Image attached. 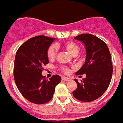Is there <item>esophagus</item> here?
<instances>
[{"mask_svg": "<svg viewBox=\"0 0 123 123\" xmlns=\"http://www.w3.org/2000/svg\"><path fill=\"white\" fill-rule=\"evenodd\" d=\"M62 80L66 81V82H68V81L71 80V78H68V77H62Z\"/></svg>", "mask_w": 123, "mask_h": 123, "instance_id": "esophagus-1", "label": "esophagus"}]
</instances>
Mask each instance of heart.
I'll return each mask as SVG.
<instances>
[{
    "mask_svg": "<svg viewBox=\"0 0 123 123\" xmlns=\"http://www.w3.org/2000/svg\"><path fill=\"white\" fill-rule=\"evenodd\" d=\"M64 46L67 51L73 56H76V55H78L80 51L79 46L73 41H67L64 43ZM56 53H57V46L56 45H52L50 46L47 49V56L49 60H50V61L53 60L56 57ZM63 70H64V72H68V68H64Z\"/></svg>",
    "mask_w": 123,
    "mask_h": 123,
    "instance_id": "heart-1",
    "label": "heart"
}]
</instances>
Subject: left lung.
Wrapping results in <instances>:
<instances>
[{"label":"left lung","mask_w":123,"mask_h":123,"mask_svg":"<svg viewBox=\"0 0 123 123\" xmlns=\"http://www.w3.org/2000/svg\"><path fill=\"white\" fill-rule=\"evenodd\" d=\"M74 39L84 43L86 55L84 64L76 74H86V78L81 80L82 83L74 80L78 86L72 94L78 100L90 102L103 95L111 82L113 74L111 53L105 43L95 35L85 33Z\"/></svg>","instance_id":"1"}]
</instances>
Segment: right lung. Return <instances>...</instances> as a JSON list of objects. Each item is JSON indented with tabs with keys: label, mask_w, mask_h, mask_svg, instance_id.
Returning a JSON list of instances; mask_svg holds the SVG:
<instances>
[{
	"label": "right lung",
	"mask_w": 123,
	"mask_h": 123,
	"mask_svg": "<svg viewBox=\"0 0 123 123\" xmlns=\"http://www.w3.org/2000/svg\"><path fill=\"white\" fill-rule=\"evenodd\" d=\"M55 39L39 35L23 43L16 53L14 76L21 94L31 103L43 104L53 98L55 86L61 78L54 75L46 80L41 74L43 67L49 63L47 52Z\"/></svg>",
	"instance_id": "obj_1"
}]
</instances>
